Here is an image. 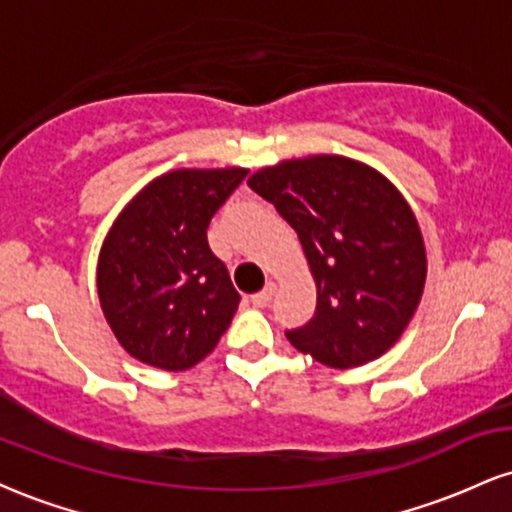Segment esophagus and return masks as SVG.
Here are the masks:
<instances>
[{
	"label": "esophagus",
	"instance_id": "obj_1",
	"mask_svg": "<svg viewBox=\"0 0 512 512\" xmlns=\"http://www.w3.org/2000/svg\"><path fill=\"white\" fill-rule=\"evenodd\" d=\"M274 291H276V286L267 284L260 293H255V296H252V305H255V308H267L269 301H272Z\"/></svg>",
	"mask_w": 512,
	"mask_h": 512
}]
</instances>
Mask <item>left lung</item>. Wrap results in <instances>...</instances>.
Instances as JSON below:
<instances>
[{
	"instance_id": "left-lung-1",
	"label": "left lung",
	"mask_w": 512,
	"mask_h": 512,
	"mask_svg": "<svg viewBox=\"0 0 512 512\" xmlns=\"http://www.w3.org/2000/svg\"><path fill=\"white\" fill-rule=\"evenodd\" d=\"M248 185L298 233L315 276V315L289 342L339 370L383 356L426 284L424 238L397 187L344 156L276 163Z\"/></svg>"
}]
</instances>
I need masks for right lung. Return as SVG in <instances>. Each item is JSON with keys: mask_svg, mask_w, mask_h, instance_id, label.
I'll return each instance as SVG.
<instances>
[{"mask_svg": "<svg viewBox=\"0 0 512 512\" xmlns=\"http://www.w3.org/2000/svg\"><path fill=\"white\" fill-rule=\"evenodd\" d=\"M245 175V168L173 170L117 216L98 257V298L129 356L187 370L228 330L240 293L211 252L207 228Z\"/></svg>", "mask_w": 512, "mask_h": 512, "instance_id": "obj_1", "label": "right lung"}]
</instances>
